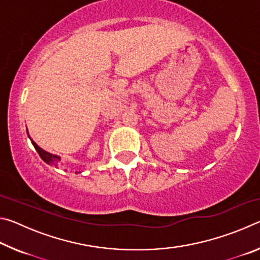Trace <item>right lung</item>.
Wrapping results in <instances>:
<instances>
[{
	"instance_id": "add662e5",
	"label": "right lung",
	"mask_w": 260,
	"mask_h": 260,
	"mask_svg": "<svg viewBox=\"0 0 260 260\" xmlns=\"http://www.w3.org/2000/svg\"><path fill=\"white\" fill-rule=\"evenodd\" d=\"M27 134H28V133H27ZM28 136H29V135H28ZM29 139H30V138H29ZM30 141H32L33 146H34V148H35V150L38 151L39 156H40V157L42 158V159L47 162V164H49V165H59L60 157L56 156V155H52V153H50V152L45 151L42 148L39 147L38 144L35 143L32 139H30Z\"/></svg>"
}]
</instances>
